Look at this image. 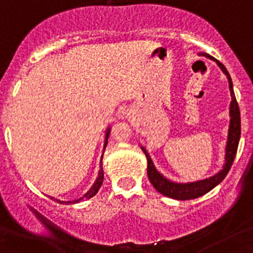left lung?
<instances>
[{"instance_id": "obj_1", "label": "left lung", "mask_w": 253, "mask_h": 253, "mask_svg": "<svg viewBox=\"0 0 253 253\" xmlns=\"http://www.w3.org/2000/svg\"><path fill=\"white\" fill-rule=\"evenodd\" d=\"M199 55H204V57L210 58L211 60H215L219 68L222 69V72L227 76L228 84H229V91H231L232 101L229 105V129H228V138H227V146H225V162L224 166L216 175L211 176L205 180H199L195 182H187V184H177L173 181H169L163 175H161L160 172L156 169L153 162L151 160V156L147 153V151L142 147L143 152L146 154L147 162H148V167H147V173H148V178L151 181V184L153 187L157 190L158 193L162 195L167 196V198L176 199V200H190V199H196L199 196H203L204 194L209 193L210 190L214 189L216 185H219L224 180L227 173L229 172L233 163L234 157H236L237 148H238V143H240L241 137V114L240 107L237 104L236 96H234L233 91V84H232V78L228 73L227 68L223 66L219 60L213 58L211 55L207 54V53H199Z\"/></svg>"}]
</instances>
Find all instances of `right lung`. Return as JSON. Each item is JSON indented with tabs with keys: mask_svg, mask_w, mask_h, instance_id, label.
<instances>
[{
	"mask_svg": "<svg viewBox=\"0 0 253 253\" xmlns=\"http://www.w3.org/2000/svg\"><path fill=\"white\" fill-rule=\"evenodd\" d=\"M109 134H110V128L106 130V135H105L104 149H105V147H106V144H107V138H109ZM101 161H102V158H101ZM102 181H104V171H102V163H101V169H100L99 176H97V178H96L95 184L92 185V187H91V189L88 190V191H87V193L84 194V196H82V198L77 199V200H72V202H60V200H57V202L60 203V204H76V203H80L81 200H84V199L92 198V196H95L96 194H97V191H99L100 187H101ZM50 199H54V198H50Z\"/></svg>",
	"mask_w": 253,
	"mask_h": 253,
	"instance_id": "obj_1",
	"label": "right lung"
}]
</instances>
